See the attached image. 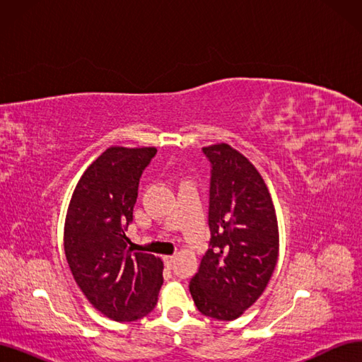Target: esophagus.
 <instances>
[{
  "label": "esophagus",
  "mask_w": 362,
  "mask_h": 362,
  "mask_svg": "<svg viewBox=\"0 0 362 362\" xmlns=\"http://www.w3.org/2000/svg\"><path fill=\"white\" fill-rule=\"evenodd\" d=\"M163 259H164V264L170 267L173 264V261H175V255H166V257H163Z\"/></svg>",
  "instance_id": "1"
}]
</instances>
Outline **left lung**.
<instances>
[{"instance_id":"8db88e82","label":"left lung","mask_w":362,"mask_h":362,"mask_svg":"<svg viewBox=\"0 0 362 362\" xmlns=\"http://www.w3.org/2000/svg\"><path fill=\"white\" fill-rule=\"evenodd\" d=\"M211 163V249L190 281L204 315L235 320L266 290L279 255L275 206L258 169L228 144L205 146Z\"/></svg>"}]
</instances>
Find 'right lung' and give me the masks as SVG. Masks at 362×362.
<instances>
[{
	"label": "right lung",
	"mask_w": 362,
	"mask_h": 362,
	"mask_svg": "<svg viewBox=\"0 0 362 362\" xmlns=\"http://www.w3.org/2000/svg\"><path fill=\"white\" fill-rule=\"evenodd\" d=\"M157 148L110 146L84 170L68 205L63 229L71 273L93 308L115 322H134L156 308L163 261L131 252L139 180Z\"/></svg>",
	"instance_id": "right-lung-1"
}]
</instances>
